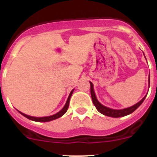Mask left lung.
<instances>
[{"mask_svg":"<svg viewBox=\"0 0 157 157\" xmlns=\"http://www.w3.org/2000/svg\"><path fill=\"white\" fill-rule=\"evenodd\" d=\"M145 57V55H144ZM146 58V57H145ZM147 60V59H146ZM150 74H149V77H148V86L149 88H150ZM90 93H91V97H92V100H93V104L96 106V109L98 110V112H100L101 114L104 115H106V116L109 117H112V118H119V117H123V116H126V115H130L132 112H134V111L136 110L144 101L145 98L147 97V95L144 96V97L141 99L140 101H139L137 103H136L135 105H132L131 107H128V108H124V109H111L109 108V107L105 106L104 105H102V103L99 102V100L97 99L96 96V93H95L94 91V87H93V84L92 83V82H90Z\"/></svg>","mask_w":157,"mask_h":157,"instance_id":"1","label":"left lung"}]
</instances>
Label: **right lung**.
Segmentation results:
<instances>
[{"mask_svg": "<svg viewBox=\"0 0 157 157\" xmlns=\"http://www.w3.org/2000/svg\"><path fill=\"white\" fill-rule=\"evenodd\" d=\"M74 90V89H73V90L71 91V93H70L69 96H68V98H67V102H66L64 106L63 107V108L61 109V110H60L58 113L55 114V115H50V116H45V117H34V116H30V115H26V114L23 113V112H21L20 111H19V110H17V111H18V112H20L22 115H23L24 117H26V118H28V119L32 120V121H37V122H48V121H53V120H55V119H57V118H60V117H61L62 115H64V114L66 113L67 109H68L70 99H71V96H72Z\"/></svg>", "mask_w": 157, "mask_h": 157, "instance_id": "obj_1", "label": "right lung"}]
</instances>
